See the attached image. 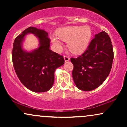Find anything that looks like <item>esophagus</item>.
I'll return each mask as SVG.
<instances>
[{"instance_id": "1", "label": "esophagus", "mask_w": 127, "mask_h": 127, "mask_svg": "<svg viewBox=\"0 0 127 127\" xmlns=\"http://www.w3.org/2000/svg\"><path fill=\"white\" fill-rule=\"evenodd\" d=\"M64 61L65 62H68V61L70 60V57H69L67 56V55H65V56L64 57Z\"/></svg>"}]
</instances>
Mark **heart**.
<instances>
[{"label":"heart","mask_w":127,"mask_h":127,"mask_svg":"<svg viewBox=\"0 0 127 127\" xmlns=\"http://www.w3.org/2000/svg\"><path fill=\"white\" fill-rule=\"evenodd\" d=\"M56 35L51 39L55 48L58 51L62 49V42H67V47L72 53L81 54L87 49L93 36V31L88 26H68L59 29Z\"/></svg>","instance_id":"1"}]
</instances>
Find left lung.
Instances as JSON below:
<instances>
[{
  "instance_id": "left-lung-1",
  "label": "left lung",
  "mask_w": 127,
  "mask_h": 127,
  "mask_svg": "<svg viewBox=\"0 0 127 127\" xmlns=\"http://www.w3.org/2000/svg\"><path fill=\"white\" fill-rule=\"evenodd\" d=\"M113 60V47L108 34L103 31L95 34L82 55L70 59L77 88L82 91L98 88L110 73Z\"/></svg>"
}]
</instances>
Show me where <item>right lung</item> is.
Instances as JSON below:
<instances>
[{"label": "right lung", "instance_id": "obj_1", "mask_svg": "<svg viewBox=\"0 0 127 127\" xmlns=\"http://www.w3.org/2000/svg\"><path fill=\"white\" fill-rule=\"evenodd\" d=\"M33 34L39 39V46L29 52L22 48L25 36ZM50 39L44 30L29 27L14 40L12 62L17 76L24 87L36 93L48 91L54 82L55 70L64 63L62 55L49 49Z\"/></svg>", "mask_w": 127, "mask_h": 127}]
</instances>
